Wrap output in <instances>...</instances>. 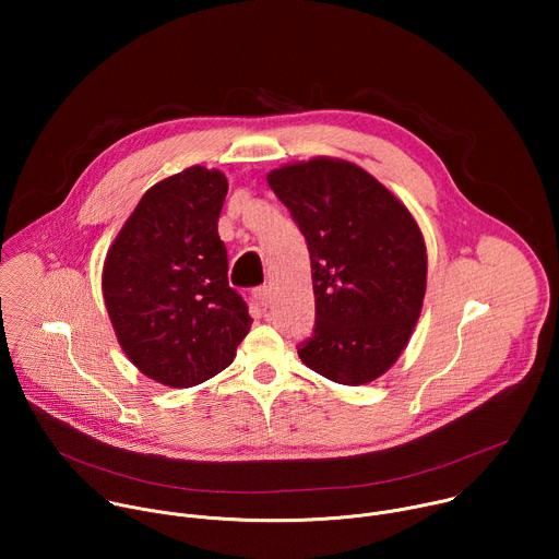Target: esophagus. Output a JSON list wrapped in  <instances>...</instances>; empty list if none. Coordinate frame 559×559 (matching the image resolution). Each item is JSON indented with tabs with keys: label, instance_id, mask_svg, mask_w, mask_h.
Wrapping results in <instances>:
<instances>
[{
	"label": "esophagus",
	"instance_id": "1",
	"mask_svg": "<svg viewBox=\"0 0 559 559\" xmlns=\"http://www.w3.org/2000/svg\"><path fill=\"white\" fill-rule=\"evenodd\" d=\"M254 300H257V305L259 307H263V309H267L270 307V302H272V287H259V289H254Z\"/></svg>",
	"mask_w": 559,
	"mask_h": 559
}]
</instances>
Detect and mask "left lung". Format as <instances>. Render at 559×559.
<instances>
[{
	"instance_id": "8db88e82",
	"label": "left lung",
	"mask_w": 559,
	"mask_h": 559,
	"mask_svg": "<svg viewBox=\"0 0 559 559\" xmlns=\"http://www.w3.org/2000/svg\"><path fill=\"white\" fill-rule=\"evenodd\" d=\"M311 261L316 328L300 360L338 384H367L405 352L427 292V246L407 205L334 156L267 175Z\"/></svg>"
}]
</instances>
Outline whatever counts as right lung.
Wrapping results in <instances>:
<instances>
[{"label": "right lung", "mask_w": 559, "mask_h": 559, "mask_svg": "<svg viewBox=\"0 0 559 559\" xmlns=\"http://www.w3.org/2000/svg\"><path fill=\"white\" fill-rule=\"evenodd\" d=\"M221 170L186 168L154 183L112 246L102 292L130 362L166 386H194L223 371L248 336L252 316L227 283L218 214Z\"/></svg>", "instance_id": "1"}]
</instances>
